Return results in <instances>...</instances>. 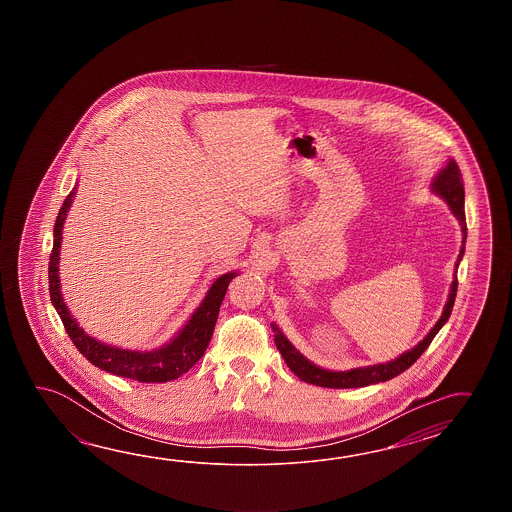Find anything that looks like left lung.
Masks as SVG:
<instances>
[{"label": "left lung", "instance_id": "1", "mask_svg": "<svg viewBox=\"0 0 512 512\" xmlns=\"http://www.w3.org/2000/svg\"><path fill=\"white\" fill-rule=\"evenodd\" d=\"M435 192L441 197H445L446 203L452 208L454 216L459 219V225L463 230V243L467 240V219H465V190H463V175L461 170L454 161H450L446 168H443L439 175L435 177L434 183ZM465 252V245L461 249V254L457 258L456 265H459V260L463 258ZM457 293V278L452 282V289H450V296L445 305V311L441 318L437 320L434 329L426 335L423 342H419L412 351L403 353L399 359L386 362V364H377V366H368V368H357V370L349 371H327L318 368L315 364H311L309 360L304 359V355H300L293 344L283 337L280 329L272 326V331L276 333L274 340H276V348L282 353L285 364L291 368L294 375L298 379L313 384V386H322V388H362V386H370V384H377V382L390 381L393 377L401 375L403 371L408 370L415 360L419 359L426 348L432 344L435 335L439 333V329L445 326L448 316L452 313V307L456 302Z\"/></svg>", "mask_w": 512, "mask_h": 512}]
</instances>
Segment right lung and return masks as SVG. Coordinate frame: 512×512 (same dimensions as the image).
Segmentation results:
<instances>
[{
	"label": "right lung",
	"mask_w": 512,
	"mask_h": 512,
	"mask_svg": "<svg viewBox=\"0 0 512 512\" xmlns=\"http://www.w3.org/2000/svg\"><path fill=\"white\" fill-rule=\"evenodd\" d=\"M73 197H75V190L64 199V205L56 216L55 241L49 256V294H51V302L55 305L56 313L60 315L62 324L66 327L67 335L91 364L113 375L139 382H166L181 377L205 355L218 320L219 305L223 302L230 280L236 276V272L223 274L212 283L203 304L197 307L196 313L188 320L183 331L168 346L148 351V353L106 346L95 338L87 337L84 329L78 327L75 318L67 311L64 298L60 294L58 256H60L64 221H66L67 210L73 203Z\"/></svg>",
	"instance_id": "right-lung-1"
}]
</instances>
